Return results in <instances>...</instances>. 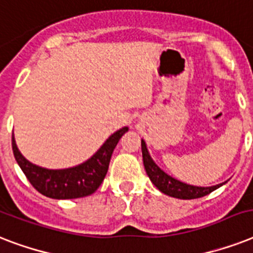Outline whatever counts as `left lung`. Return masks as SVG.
<instances>
[{
    "label": "left lung",
    "instance_id": "left-lung-1",
    "mask_svg": "<svg viewBox=\"0 0 253 253\" xmlns=\"http://www.w3.org/2000/svg\"><path fill=\"white\" fill-rule=\"evenodd\" d=\"M142 155H143V164L146 168V172L152 181V184L160 190L162 193L169 197L180 198V200H194V198H201L214 192L215 189L220 188L227 181H224L222 184L214 185V186H194V185L185 184L182 181L177 180L174 177L169 176L156 163L152 160L150 152L147 150L146 142L142 139Z\"/></svg>",
    "mask_w": 253,
    "mask_h": 253
}]
</instances>
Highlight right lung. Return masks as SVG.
<instances>
[{"label":"right lung","mask_w":253,"mask_h":253,"mask_svg":"<svg viewBox=\"0 0 253 253\" xmlns=\"http://www.w3.org/2000/svg\"><path fill=\"white\" fill-rule=\"evenodd\" d=\"M127 131L128 127H122L121 130L115 131L90 159L83 164L65 169H47L30 163L18 150L14 135L11 146L18 166L38 192L53 200H72L90 196L102 184L113 151Z\"/></svg>","instance_id":"right-lung-1"}]
</instances>
